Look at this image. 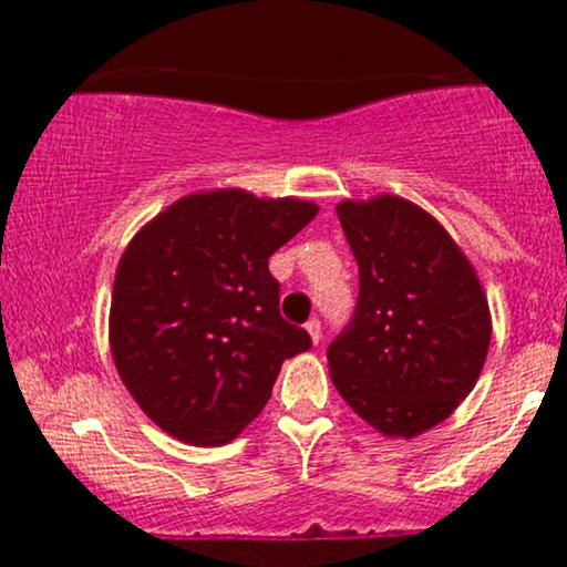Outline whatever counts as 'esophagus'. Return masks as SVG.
I'll use <instances>...</instances> for the list:
<instances>
[{
  "label": "esophagus",
  "mask_w": 567,
  "mask_h": 567,
  "mask_svg": "<svg viewBox=\"0 0 567 567\" xmlns=\"http://www.w3.org/2000/svg\"><path fill=\"white\" fill-rule=\"evenodd\" d=\"M306 330H309L311 341H315V343L322 341V324H320V320H309V322H306Z\"/></svg>",
  "instance_id": "obj_1"
}]
</instances>
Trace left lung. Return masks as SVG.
Masks as SVG:
<instances>
[{"instance_id":"8db88e82","label":"left lung","mask_w":567,"mask_h":567,"mask_svg":"<svg viewBox=\"0 0 567 567\" xmlns=\"http://www.w3.org/2000/svg\"><path fill=\"white\" fill-rule=\"evenodd\" d=\"M360 269L354 315L328 347L330 379L386 437L437 426L472 392L491 347L483 285L451 234L400 197L336 207Z\"/></svg>"}]
</instances>
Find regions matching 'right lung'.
<instances>
[{
	"label": "right lung",
	"instance_id": "right-lung-1",
	"mask_svg": "<svg viewBox=\"0 0 567 567\" xmlns=\"http://www.w3.org/2000/svg\"><path fill=\"white\" fill-rule=\"evenodd\" d=\"M317 216L243 188L192 194L135 234L109 317L114 365L143 413L192 445H224L261 413L279 368L311 347L279 315L269 256Z\"/></svg>",
	"mask_w": 567,
	"mask_h": 567
}]
</instances>
